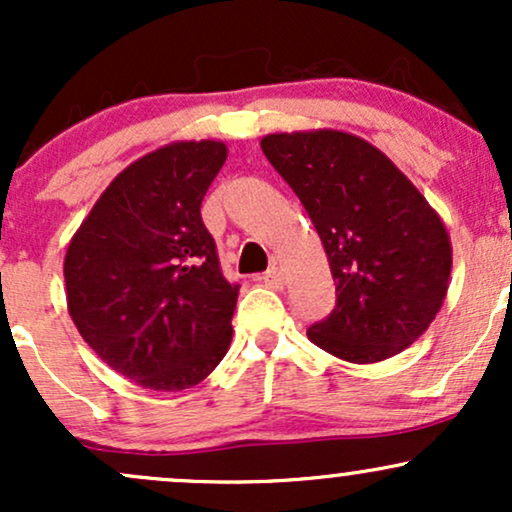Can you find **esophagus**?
<instances>
[{"label":"esophagus","mask_w":512,"mask_h":512,"mask_svg":"<svg viewBox=\"0 0 512 512\" xmlns=\"http://www.w3.org/2000/svg\"><path fill=\"white\" fill-rule=\"evenodd\" d=\"M262 284L269 286V289H284V274H281V269L272 267L269 272H264Z\"/></svg>","instance_id":"34e87169"}]
</instances>
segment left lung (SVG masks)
<instances>
[{
    "instance_id": "obj_1",
    "label": "left lung",
    "mask_w": 512,
    "mask_h": 512,
    "mask_svg": "<svg viewBox=\"0 0 512 512\" xmlns=\"http://www.w3.org/2000/svg\"><path fill=\"white\" fill-rule=\"evenodd\" d=\"M313 221L337 305L308 339L349 363H378L414 344L448 293L452 245L436 209L366 139L339 129L260 142Z\"/></svg>"
}]
</instances>
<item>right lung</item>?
<instances>
[{"label": "right lung", "instance_id": "add662e5", "mask_svg": "<svg viewBox=\"0 0 512 512\" xmlns=\"http://www.w3.org/2000/svg\"><path fill=\"white\" fill-rule=\"evenodd\" d=\"M228 149L173 142L129 163L64 255L67 308L98 356L149 390L202 383L231 346L238 284L221 274L202 199Z\"/></svg>", "mask_w": 512, "mask_h": 512}]
</instances>
